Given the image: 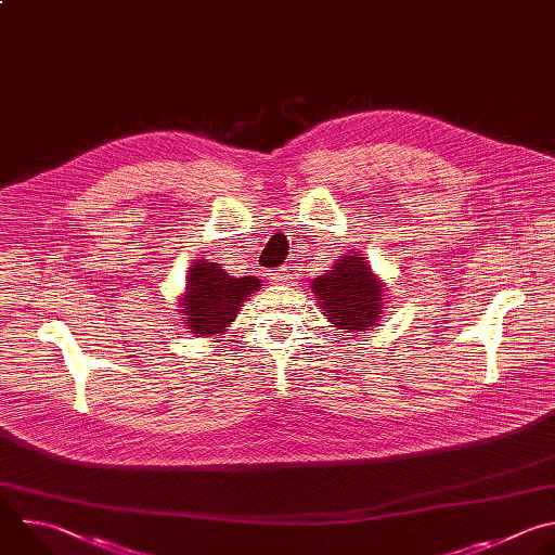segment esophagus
I'll return each instance as SVG.
<instances>
[{
  "instance_id": "esophagus-1",
  "label": "esophagus",
  "mask_w": 555,
  "mask_h": 555,
  "mask_svg": "<svg viewBox=\"0 0 555 555\" xmlns=\"http://www.w3.org/2000/svg\"><path fill=\"white\" fill-rule=\"evenodd\" d=\"M268 279H270V283H274V285H287V283H292V279H294V270H292V266H283V268H279V270H270Z\"/></svg>"
}]
</instances>
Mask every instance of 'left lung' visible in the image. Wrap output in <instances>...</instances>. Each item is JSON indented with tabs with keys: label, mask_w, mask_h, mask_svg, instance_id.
<instances>
[{
	"label": "left lung",
	"mask_w": 555,
	"mask_h": 555,
	"mask_svg": "<svg viewBox=\"0 0 555 555\" xmlns=\"http://www.w3.org/2000/svg\"><path fill=\"white\" fill-rule=\"evenodd\" d=\"M311 292L335 333H357L377 326L384 307V285L361 255L335 259L333 270L313 279Z\"/></svg>",
	"instance_id": "obj_1"
}]
</instances>
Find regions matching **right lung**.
Returning a JSON list of instances; mask_svg holds the SVG:
<instances>
[{
  "mask_svg": "<svg viewBox=\"0 0 555 555\" xmlns=\"http://www.w3.org/2000/svg\"><path fill=\"white\" fill-rule=\"evenodd\" d=\"M261 287L257 276H229L220 263L198 259L188 272V292L180 298V315L194 335H222L242 302Z\"/></svg>",
  "mask_w": 555,
  "mask_h": 555,
  "instance_id": "right-lung-1",
  "label": "right lung"
}]
</instances>
